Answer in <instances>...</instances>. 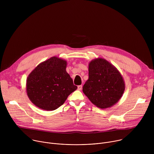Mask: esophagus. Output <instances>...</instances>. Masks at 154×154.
<instances>
[{"label":"esophagus","mask_w":154,"mask_h":154,"mask_svg":"<svg viewBox=\"0 0 154 154\" xmlns=\"http://www.w3.org/2000/svg\"><path fill=\"white\" fill-rule=\"evenodd\" d=\"M82 88V85H79L78 86V90H81Z\"/></svg>","instance_id":"1"}]
</instances>
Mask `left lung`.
I'll use <instances>...</instances> for the list:
<instances>
[{
	"mask_svg": "<svg viewBox=\"0 0 154 154\" xmlns=\"http://www.w3.org/2000/svg\"><path fill=\"white\" fill-rule=\"evenodd\" d=\"M89 78L83 92L97 107L109 108L116 104L125 91V82L117 68L106 60L98 58L88 64Z\"/></svg>",
	"mask_w": 154,
	"mask_h": 154,
	"instance_id": "1",
	"label": "left lung"
}]
</instances>
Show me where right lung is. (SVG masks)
I'll return each mask as SVG.
<instances>
[{
    "label": "right lung",
    "instance_id": "obj_1",
    "mask_svg": "<svg viewBox=\"0 0 154 154\" xmlns=\"http://www.w3.org/2000/svg\"><path fill=\"white\" fill-rule=\"evenodd\" d=\"M67 61L57 57L39 64L26 81L27 94L37 107L52 111L62 105L68 96L77 90L66 71Z\"/></svg>",
    "mask_w": 154,
    "mask_h": 154
}]
</instances>
